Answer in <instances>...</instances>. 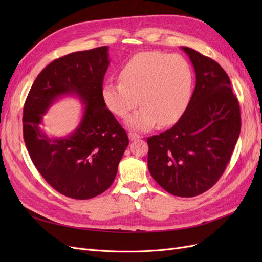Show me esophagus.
I'll list each match as a JSON object with an SVG mask.
<instances>
[{"instance_id":"esophagus-1","label":"esophagus","mask_w":262,"mask_h":262,"mask_svg":"<svg viewBox=\"0 0 262 262\" xmlns=\"http://www.w3.org/2000/svg\"><path fill=\"white\" fill-rule=\"evenodd\" d=\"M129 139H130V141H136V140H139V139H141L142 137L141 136H139V134H137V133H132V132H130L129 134Z\"/></svg>"}]
</instances>
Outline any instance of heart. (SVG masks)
<instances>
[{"label":"heart","mask_w":262,"mask_h":262,"mask_svg":"<svg viewBox=\"0 0 262 262\" xmlns=\"http://www.w3.org/2000/svg\"><path fill=\"white\" fill-rule=\"evenodd\" d=\"M120 83L109 81L101 87V98L109 112L125 118L136 131H148L160 123L171 125L184 115L192 93L193 75L180 54L144 51L134 54L119 71Z\"/></svg>","instance_id":"heart-1"}]
</instances>
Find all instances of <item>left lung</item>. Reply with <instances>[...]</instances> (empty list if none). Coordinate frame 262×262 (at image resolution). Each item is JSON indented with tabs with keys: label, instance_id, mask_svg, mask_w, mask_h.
Returning <instances> with one entry per match:
<instances>
[{
	"label": "left lung",
	"instance_id": "8db88e82",
	"mask_svg": "<svg viewBox=\"0 0 262 262\" xmlns=\"http://www.w3.org/2000/svg\"><path fill=\"white\" fill-rule=\"evenodd\" d=\"M195 72V87L176 124L147 139V167L177 196L207 191L223 175L241 132V110L231 81L217 62L181 47Z\"/></svg>",
	"mask_w": 262,
	"mask_h": 262
}]
</instances>
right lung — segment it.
<instances>
[{"label":"right lung","mask_w":262,"mask_h":262,"mask_svg":"<svg viewBox=\"0 0 262 262\" xmlns=\"http://www.w3.org/2000/svg\"><path fill=\"white\" fill-rule=\"evenodd\" d=\"M108 47L78 51L52 61L37 76L24 106L23 133L31 161L58 192L77 200L112 186L129 139L101 98L109 67ZM75 96L85 106L77 129L49 137L40 125L58 99Z\"/></svg>","instance_id":"1"}]
</instances>
